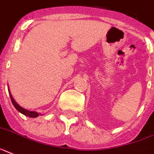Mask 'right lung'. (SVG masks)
<instances>
[{
  "label": "right lung",
  "mask_w": 154,
  "mask_h": 154,
  "mask_svg": "<svg viewBox=\"0 0 154 154\" xmlns=\"http://www.w3.org/2000/svg\"><path fill=\"white\" fill-rule=\"evenodd\" d=\"M8 92H9L10 98H11V102H12V104H13L14 107L16 108V109H17L18 111L20 112H21V113L23 114V115L26 116H29V117L35 118V117H38V116L39 113H38V112H36L29 111V110H27V109H23V108L21 107V106H20V105H18L17 103L16 102V101L14 100L13 97H12V96L11 95V93H10L9 89H8Z\"/></svg>",
  "instance_id": "obj_1"
}]
</instances>
